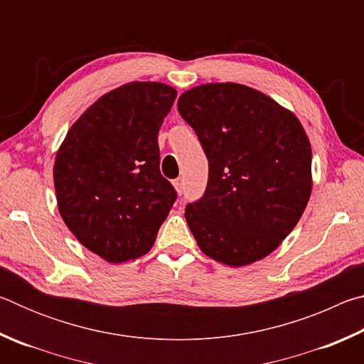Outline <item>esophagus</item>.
Instances as JSON below:
<instances>
[{"label":"esophagus","mask_w":364,"mask_h":364,"mask_svg":"<svg viewBox=\"0 0 364 364\" xmlns=\"http://www.w3.org/2000/svg\"><path fill=\"white\" fill-rule=\"evenodd\" d=\"M173 186H175V189H176V193H178V194H183L184 186H183V180H181V178H178V180H175V181H173Z\"/></svg>","instance_id":"34e87169"}]
</instances>
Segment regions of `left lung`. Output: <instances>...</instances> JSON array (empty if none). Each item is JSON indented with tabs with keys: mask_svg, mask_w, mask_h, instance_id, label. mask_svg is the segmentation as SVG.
Listing matches in <instances>:
<instances>
[{
	"mask_svg": "<svg viewBox=\"0 0 364 364\" xmlns=\"http://www.w3.org/2000/svg\"><path fill=\"white\" fill-rule=\"evenodd\" d=\"M178 110L208 159L205 194L184 212L197 245L228 267L262 260L299 223L311 196V144L300 120L232 82L184 91Z\"/></svg>",
	"mask_w": 364,
	"mask_h": 364,
	"instance_id": "left-lung-1",
	"label": "left lung"
}]
</instances>
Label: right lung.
Masks as SVG:
<instances>
[{"mask_svg": "<svg viewBox=\"0 0 364 364\" xmlns=\"http://www.w3.org/2000/svg\"><path fill=\"white\" fill-rule=\"evenodd\" d=\"M173 86L130 82L85 110L54 159L60 217L78 242L109 263L147 254L176 193L160 175L159 128Z\"/></svg>", "mask_w": 364, "mask_h": 364, "instance_id": "obj_1", "label": "right lung"}]
</instances>
